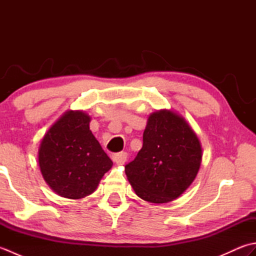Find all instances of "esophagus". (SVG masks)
<instances>
[{"mask_svg": "<svg viewBox=\"0 0 256 256\" xmlns=\"http://www.w3.org/2000/svg\"><path fill=\"white\" fill-rule=\"evenodd\" d=\"M126 158H128V153H125V152H121V153L114 154L112 156V160L116 165H123L124 162H126Z\"/></svg>", "mask_w": 256, "mask_h": 256, "instance_id": "1", "label": "esophagus"}]
</instances>
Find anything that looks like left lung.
I'll list each match as a JSON object with an SVG mask.
<instances>
[{"label":"left lung","mask_w":256,"mask_h":256,"mask_svg":"<svg viewBox=\"0 0 256 256\" xmlns=\"http://www.w3.org/2000/svg\"><path fill=\"white\" fill-rule=\"evenodd\" d=\"M201 157L200 140L186 120L170 110H160L148 116L143 148L125 166V174L140 198L165 204L192 184Z\"/></svg>","instance_id":"obj_1"}]
</instances>
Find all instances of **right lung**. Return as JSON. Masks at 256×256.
<instances>
[{
  "mask_svg": "<svg viewBox=\"0 0 256 256\" xmlns=\"http://www.w3.org/2000/svg\"><path fill=\"white\" fill-rule=\"evenodd\" d=\"M90 121L84 111H67L42 140V175L62 197L80 199L91 194L113 165L90 131Z\"/></svg>",
  "mask_w": 256,
  "mask_h": 256,
  "instance_id": "right-lung-1",
  "label": "right lung"
}]
</instances>
